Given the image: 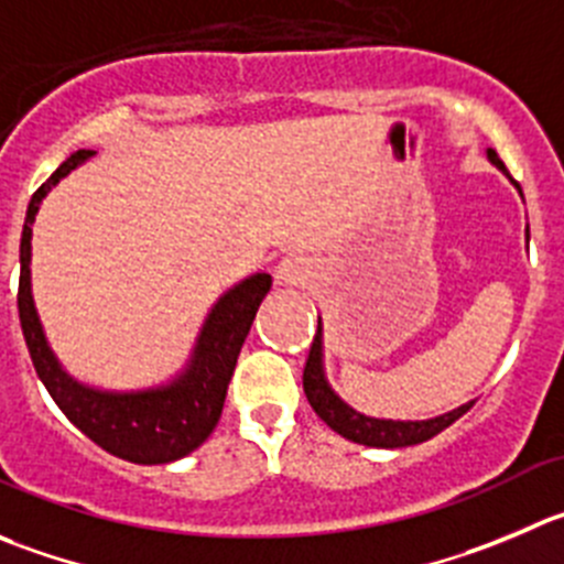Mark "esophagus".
<instances>
[{
  "label": "esophagus",
  "mask_w": 564,
  "mask_h": 564,
  "mask_svg": "<svg viewBox=\"0 0 564 564\" xmlns=\"http://www.w3.org/2000/svg\"><path fill=\"white\" fill-rule=\"evenodd\" d=\"M310 276V262L299 254H288L279 260L276 271H273V279H276V285L285 288H299L304 285Z\"/></svg>",
  "instance_id": "esophagus-1"
}]
</instances>
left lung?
I'll list each match as a JSON object with an SVG mask.
<instances>
[{
    "mask_svg": "<svg viewBox=\"0 0 564 564\" xmlns=\"http://www.w3.org/2000/svg\"><path fill=\"white\" fill-rule=\"evenodd\" d=\"M487 160H490L496 169L507 171L492 149H487ZM304 393H307V401L315 410V415H318L326 426L335 429L340 437L351 440V443L373 448L417 446L423 440H432L434 434H440L443 429L452 426L457 417H463L465 412L474 406V401H468V404L457 406V410L446 412V415L429 417V421H384V417H368L362 415V412L351 410V406L329 388V382H326L324 377V332H321V318L318 332H315L313 337V346H310L307 366H304Z\"/></svg>",
    "mask_w": 564,
    "mask_h": 564,
    "instance_id": "1",
    "label": "left lung"
}]
</instances>
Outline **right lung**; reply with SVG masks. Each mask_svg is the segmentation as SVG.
I'll list each match as a JSON object with an SVG mask.
<instances>
[{"label":"right lung","instance_id":"obj_1","mask_svg":"<svg viewBox=\"0 0 564 564\" xmlns=\"http://www.w3.org/2000/svg\"><path fill=\"white\" fill-rule=\"evenodd\" d=\"M94 158V152L79 149L74 152L44 185L37 187L26 207L24 229H21V273H19V318L30 348L32 366L37 379L44 382L63 415L83 434H88L96 446L138 465H163L187 457L196 452L221 417L224 399H227L229 379L238 362L240 346L251 329L257 307L271 291V276L254 273L229 288L205 318L198 332L196 346L185 371L169 384L132 393H112L96 390L77 382L63 371L55 351L50 348L44 326L37 321L35 302L30 288V257H32V224L46 193L57 185L77 165Z\"/></svg>","mask_w":564,"mask_h":564}]
</instances>
